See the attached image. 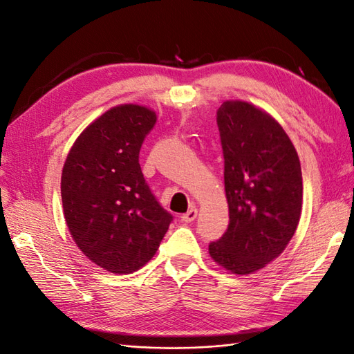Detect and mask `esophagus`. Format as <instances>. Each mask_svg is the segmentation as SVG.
Segmentation results:
<instances>
[{"mask_svg":"<svg viewBox=\"0 0 354 354\" xmlns=\"http://www.w3.org/2000/svg\"><path fill=\"white\" fill-rule=\"evenodd\" d=\"M197 215H198V210L197 209H195V207H191L189 210H187L186 212V214L182 216V219H183V221L185 223H192L194 221V219L195 218H197Z\"/></svg>","mask_w":354,"mask_h":354,"instance_id":"obj_1","label":"esophagus"}]
</instances>
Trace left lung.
<instances>
[{"label":"left lung","mask_w":354,"mask_h":354,"mask_svg":"<svg viewBox=\"0 0 354 354\" xmlns=\"http://www.w3.org/2000/svg\"><path fill=\"white\" fill-rule=\"evenodd\" d=\"M224 154L229 227L209 254L245 276L281 254L301 214L300 159L281 125L245 101H225L216 112Z\"/></svg>","instance_id":"left-lung-1"}]
</instances>
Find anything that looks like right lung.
<instances>
[{"label": "right lung", "instance_id": "obj_1", "mask_svg": "<svg viewBox=\"0 0 354 354\" xmlns=\"http://www.w3.org/2000/svg\"><path fill=\"white\" fill-rule=\"evenodd\" d=\"M156 120L144 106L111 109L77 138L62 171L71 236L93 263L115 274L138 271L150 261L172 221L139 165Z\"/></svg>", "mask_w": 354, "mask_h": 354}]
</instances>
